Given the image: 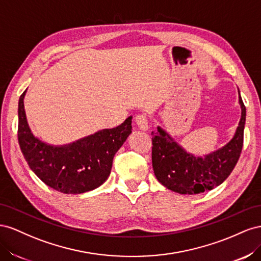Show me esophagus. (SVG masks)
<instances>
[{
    "mask_svg": "<svg viewBox=\"0 0 261 261\" xmlns=\"http://www.w3.org/2000/svg\"><path fill=\"white\" fill-rule=\"evenodd\" d=\"M136 123L139 126L140 130H147L148 129V122H147V118L145 115H138L136 117Z\"/></svg>",
    "mask_w": 261,
    "mask_h": 261,
    "instance_id": "esophagus-1",
    "label": "esophagus"
}]
</instances>
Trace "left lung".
<instances>
[{
	"instance_id": "obj_1",
	"label": "left lung",
	"mask_w": 261,
	"mask_h": 261,
	"mask_svg": "<svg viewBox=\"0 0 261 261\" xmlns=\"http://www.w3.org/2000/svg\"><path fill=\"white\" fill-rule=\"evenodd\" d=\"M238 98L242 117L233 139L204 158L186 152L161 126L152 132V165L163 186L181 195H196L218 187L226 179L240 159L244 142L246 107L241 94Z\"/></svg>"
}]
</instances>
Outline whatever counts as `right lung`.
Wrapping results in <instances>:
<instances>
[{"label": "right lung", "mask_w": 261, "mask_h": 261, "mask_svg": "<svg viewBox=\"0 0 261 261\" xmlns=\"http://www.w3.org/2000/svg\"><path fill=\"white\" fill-rule=\"evenodd\" d=\"M26 91L18 101V143L33 172L52 189L83 193L99 187L108 178L114 156L131 135V119L117 128L103 129L70 144L55 146L36 138L24 109Z\"/></svg>", "instance_id": "add662e5"}]
</instances>
